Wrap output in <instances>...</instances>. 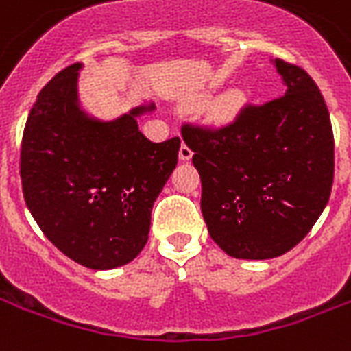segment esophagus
<instances>
[{"mask_svg":"<svg viewBox=\"0 0 351 351\" xmlns=\"http://www.w3.org/2000/svg\"><path fill=\"white\" fill-rule=\"evenodd\" d=\"M178 156H180V160H182V162H188V160H191V156H193V150L189 149L186 143H182V147H180V152H178Z\"/></svg>","mask_w":351,"mask_h":351,"instance_id":"obj_1","label":"esophagus"}]
</instances>
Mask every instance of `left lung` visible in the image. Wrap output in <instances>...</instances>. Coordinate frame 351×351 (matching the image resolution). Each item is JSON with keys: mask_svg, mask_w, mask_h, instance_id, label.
Segmentation results:
<instances>
[{"mask_svg": "<svg viewBox=\"0 0 351 351\" xmlns=\"http://www.w3.org/2000/svg\"><path fill=\"white\" fill-rule=\"evenodd\" d=\"M287 85L266 104H245L232 123L184 124L202 182L212 240L234 258L285 255L313 228L331 195L335 139L318 85L298 64L275 59Z\"/></svg>", "mask_w": 351, "mask_h": 351, "instance_id": "1", "label": "left lung"}]
</instances>
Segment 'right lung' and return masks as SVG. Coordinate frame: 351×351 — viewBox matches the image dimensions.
Here are the masks:
<instances>
[{
	"mask_svg": "<svg viewBox=\"0 0 351 351\" xmlns=\"http://www.w3.org/2000/svg\"><path fill=\"white\" fill-rule=\"evenodd\" d=\"M70 64L46 83L27 117L20 149L25 204L61 253L90 269L136 258L149 240L150 212L178 162L180 137L152 143L136 117L93 121L77 108Z\"/></svg>",
	"mask_w": 351,
	"mask_h": 351,
	"instance_id": "right-lung-1",
	"label": "right lung"
}]
</instances>
